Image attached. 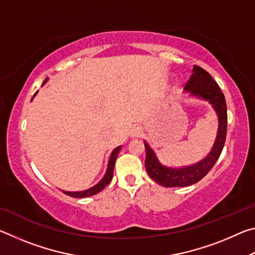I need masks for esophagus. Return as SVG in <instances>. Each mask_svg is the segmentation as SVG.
Segmentation results:
<instances>
[{
  "label": "esophagus",
  "mask_w": 255,
  "mask_h": 255,
  "mask_svg": "<svg viewBox=\"0 0 255 255\" xmlns=\"http://www.w3.org/2000/svg\"><path fill=\"white\" fill-rule=\"evenodd\" d=\"M141 133H143L141 128L139 126H136V127H132L131 131H130V136L131 137H140Z\"/></svg>",
  "instance_id": "1"
}]
</instances>
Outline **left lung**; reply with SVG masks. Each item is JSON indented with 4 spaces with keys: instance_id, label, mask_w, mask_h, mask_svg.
Here are the masks:
<instances>
[{
    "instance_id": "obj_1",
    "label": "left lung",
    "mask_w": 255,
    "mask_h": 255,
    "mask_svg": "<svg viewBox=\"0 0 255 255\" xmlns=\"http://www.w3.org/2000/svg\"><path fill=\"white\" fill-rule=\"evenodd\" d=\"M184 91L188 93L189 97L207 101L213 107L218 118L217 135H216L213 147L206 157L191 165L181 167L164 165L158 161L154 149L150 147L147 141L144 140L146 149V171L155 182L166 188L187 187L200 181L218 159L226 139L227 107L225 97L209 73L199 66H193L192 74L184 86Z\"/></svg>"
}]
</instances>
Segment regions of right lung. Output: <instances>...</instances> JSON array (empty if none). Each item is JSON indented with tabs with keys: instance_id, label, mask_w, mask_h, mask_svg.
<instances>
[{
	"instance_id": "add662e5",
	"label": "right lung",
	"mask_w": 255,
	"mask_h": 255,
	"mask_svg": "<svg viewBox=\"0 0 255 255\" xmlns=\"http://www.w3.org/2000/svg\"><path fill=\"white\" fill-rule=\"evenodd\" d=\"M47 81H48V77H47V79L44 81L42 85H45V83H47ZM37 92L34 93L33 98L36 97ZM33 98L31 99V101L33 100ZM120 149H122V145L118 146V147H116L114 150H112L111 154H110L109 161H108L106 173H105V175H103V178L100 181H99V182L96 185H93V187L86 189V190H82V191H65V190H63V192L66 193L67 196H71V197H74V198H85V197L97 195V193L102 191V190L105 189L107 185L109 184L110 181L112 180V176H114L115 163H116V159H117V156H118V154L120 152Z\"/></svg>"
}]
</instances>
